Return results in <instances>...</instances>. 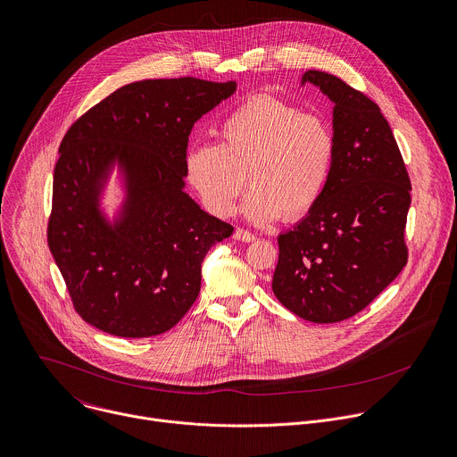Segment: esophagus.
I'll list each match as a JSON object with an SVG mask.
<instances>
[{"instance_id": "obj_1", "label": "esophagus", "mask_w": 457, "mask_h": 457, "mask_svg": "<svg viewBox=\"0 0 457 457\" xmlns=\"http://www.w3.org/2000/svg\"><path fill=\"white\" fill-rule=\"evenodd\" d=\"M233 237H235L237 240H240V242H254V240H256V237H254L251 231L242 229V228H237L235 233H233Z\"/></svg>"}]
</instances>
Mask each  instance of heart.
<instances>
[{"label":"heart","instance_id":"1","mask_svg":"<svg viewBox=\"0 0 457 457\" xmlns=\"http://www.w3.org/2000/svg\"><path fill=\"white\" fill-rule=\"evenodd\" d=\"M220 141H194L185 152V178L208 212L228 217L245 187L242 213L258 226L314 210L330 179L336 136L316 112L274 98L253 96L219 127Z\"/></svg>","mask_w":457,"mask_h":457}]
</instances>
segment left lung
I'll list each match as a JSON object with an SVG mask.
<instances>
[{
  "instance_id": "8db88e82",
  "label": "left lung",
  "mask_w": 457,
  "mask_h": 457,
  "mask_svg": "<svg viewBox=\"0 0 457 457\" xmlns=\"http://www.w3.org/2000/svg\"><path fill=\"white\" fill-rule=\"evenodd\" d=\"M307 82L334 104L336 158L320 203L278 237L272 292L303 320L339 323L366 309L405 267L411 181L373 100L325 71H305L301 86Z\"/></svg>"
}]
</instances>
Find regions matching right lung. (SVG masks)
Listing matches in <instances>:
<instances>
[{
  "mask_svg": "<svg viewBox=\"0 0 457 457\" xmlns=\"http://www.w3.org/2000/svg\"><path fill=\"white\" fill-rule=\"evenodd\" d=\"M235 89V80H139L68 129L54 172L48 245L75 311L91 327L152 337L194 305L201 263L233 226L185 192V152L194 123ZM114 170L124 201L109 220L101 195Z\"/></svg>",
  "mask_w": 457,
  "mask_h": 457,
  "instance_id": "right-lung-1",
  "label": "right lung"
}]
</instances>
